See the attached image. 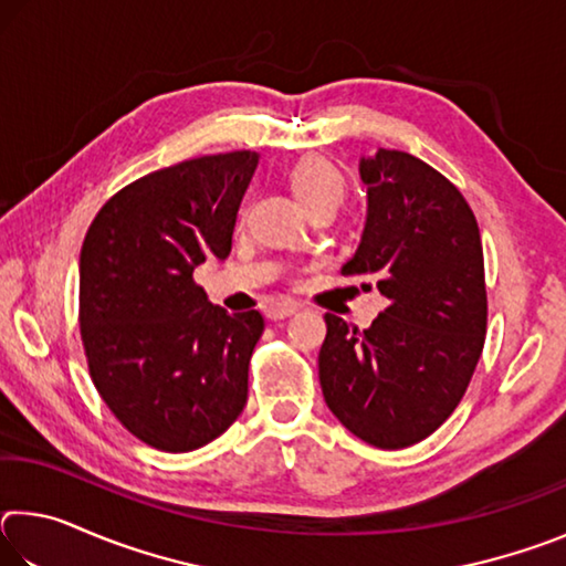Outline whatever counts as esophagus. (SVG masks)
Here are the masks:
<instances>
[{
  "instance_id": "34e87169",
  "label": "esophagus",
  "mask_w": 566,
  "mask_h": 566,
  "mask_svg": "<svg viewBox=\"0 0 566 566\" xmlns=\"http://www.w3.org/2000/svg\"><path fill=\"white\" fill-rule=\"evenodd\" d=\"M300 312L296 310V304H290V302H276L272 306H266V319L272 322H282V319H290L294 317V314Z\"/></svg>"
}]
</instances>
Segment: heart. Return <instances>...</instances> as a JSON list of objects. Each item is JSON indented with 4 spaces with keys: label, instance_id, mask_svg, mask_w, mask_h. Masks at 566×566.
I'll return each instance as SVG.
<instances>
[{
    "label": "heart",
    "instance_id": "obj_1",
    "mask_svg": "<svg viewBox=\"0 0 566 566\" xmlns=\"http://www.w3.org/2000/svg\"><path fill=\"white\" fill-rule=\"evenodd\" d=\"M290 187L296 202L304 209L319 202H329L337 207L344 197V177L342 171L329 165L327 159L306 157L290 171Z\"/></svg>",
    "mask_w": 566,
    "mask_h": 566
}]
</instances>
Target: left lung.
Returning <instances> with one entry per match:
<instances>
[{"label":"left lung","instance_id":"left-lung-1","mask_svg":"<svg viewBox=\"0 0 566 566\" xmlns=\"http://www.w3.org/2000/svg\"><path fill=\"white\" fill-rule=\"evenodd\" d=\"M361 242L342 274L377 280L387 310L359 332L327 314L319 385L332 415L379 449L417 444L464 397L486 334L482 239L462 191L397 149L359 159Z\"/></svg>","mask_w":566,"mask_h":566}]
</instances>
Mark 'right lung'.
Instances as JSON below:
<instances>
[{"instance_id":"add662e5","label":"right lung","mask_w":566,"mask_h":566,"mask_svg":"<svg viewBox=\"0 0 566 566\" xmlns=\"http://www.w3.org/2000/svg\"><path fill=\"white\" fill-rule=\"evenodd\" d=\"M256 151H227L151 171L94 217L80 254V327L94 387L129 432L161 452H191L247 405L262 314H229L191 274L224 262Z\"/></svg>"}]
</instances>
